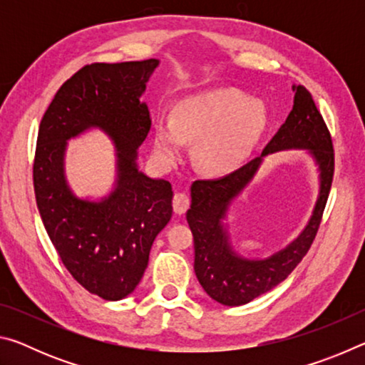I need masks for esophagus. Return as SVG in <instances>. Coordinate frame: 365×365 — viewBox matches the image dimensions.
I'll return each instance as SVG.
<instances>
[{
  "label": "esophagus",
  "instance_id": "1",
  "mask_svg": "<svg viewBox=\"0 0 365 365\" xmlns=\"http://www.w3.org/2000/svg\"><path fill=\"white\" fill-rule=\"evenodd\" d=\"M172 206H174L175 214H185L190 207V197L185 193H175L174 200H172Z\"/></svg>",
  "mask_w": 365,
  "mask_h": 365
}]
</instances>
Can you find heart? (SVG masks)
Here are the masks:
<instances>
[{
	"label": "heart",
	"instance_id": "obj_1",
	"mask_svg": "<svg viewBox=\"0 0 365 365\" xmlns=\"http://www.w3.org/2000/svg\"><path fill=\"white\" fill-rule=\"evenodd\" d=\"M265 125L261 104L242 91L215 88L178 104L175 119L159 115L154 125V150L172 163L185 141H196L195 159L209 174L225 175L238 169L256 146Z\"/></svg>",
	"mask_w": 365,
	"mask_h": 365
}]
</instances>
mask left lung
<instances>
[{"mask_svg": "<svg viewBox=\"0 0 365 365\" xmlns=\"http://www.w3.org/2000/svg\"><path fill=\"white\" fill-rule=\"evenodd\" d=\"M293 91L292 113L264 148L261 158L222 178L195 180L191 185L187 220L195 242V274L205 292L220 304H246L285 280L307 255L322 222L335 172V153L329 128L311 93L302 85H293ZM293 147L307 149L319 168L321 190L313 217L300 237L274 257L262 262L238 257L227 243L221 219L232 197L252 180L262 158Z\"/></svg>", "mask_w": 365, "mask_h": 365, "instance_id": "1", "label": "left lung"}]
</instances>
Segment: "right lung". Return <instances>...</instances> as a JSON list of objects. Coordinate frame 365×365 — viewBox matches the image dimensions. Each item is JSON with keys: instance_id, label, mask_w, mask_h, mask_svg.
<instances>
[{"instance_id": "obj_1", "label": "right lung", "mask_w": 365, "mask_h": 365, "mask_svg": "<svg viewBox=\"0 0 365 365\" xmlns=\"http://www.w3.org/2000/svg\"><path fill=\"white\" fill-rule=\"evenodd\" d=\"M158 59L88 64L66 80L40 122L34 160L36 206L71 275L91 294L117 301L143 277L154 238L172 217V187L137 168L151 128L140 101ZM101 128L118 150V180L101 202L80 200L63 177L66 140Z\"/></svg>"}]
</instances>
